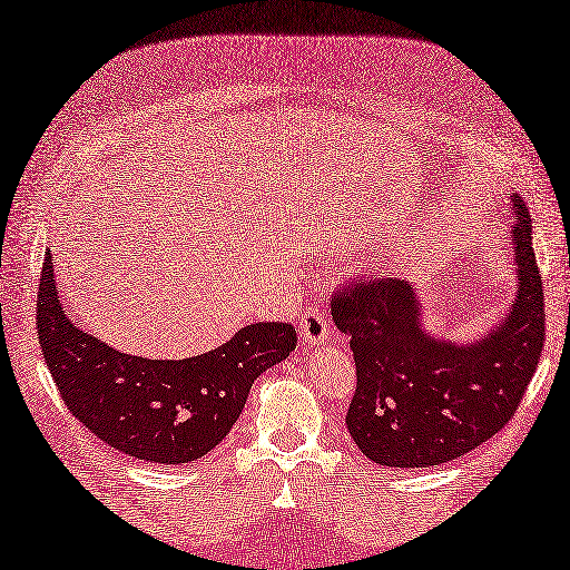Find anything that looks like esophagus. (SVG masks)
<instances>
[{
	"label": "esophagus",
	"instance_id": "esophagus-1",
	"mask_svg": "<svg viewBox=\"0 0 570 570\" xmlns=\"http://www.w3.org/2000/svg\"><path fill=\"white\" fill-rule=\"evenodd\" d=\"M297 331H301V337L305 343L321 345L327 341V337H331V317H327V313L321 305H311V307H305Z\"/></svg>",
	"mask_w": 570,
	"mask_h": 570
}]
</instances>
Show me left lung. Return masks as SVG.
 I'll list each match as a JSON object with an SVG mask.
<instances>
[{
  "label": "left lung",
  "instance_id": "1",
  "mask_svg": "<svg viewBox=\"0 0 570 570\" xmlns=\"http://www.w3.org/2000/svg\"><path fill=\"white\" fill-rule=\"evenodd\" d=\"M515 209L518 295L505 321L471 345L433 341L405 279L381 277L335 291L331 313L351 335L355 393L345 423L371 461L428 468L455 461L503 431L521 405L546 343L543 279L531 215Z\"/></svg>",
  "mask_w": 570,
  "mask_h": 570
}]
</instances>
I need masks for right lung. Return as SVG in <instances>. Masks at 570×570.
<instances>
[{
	"mask_svg": "<svg viewBox=\"0 0 570 570\" xmlns=\"http://www.w3.org/2000/svg\"><path fill=\"white\" fill-rule=\"evenodd\" d=\"M47 253L37 297L45 363L79 423L139 461L179 465L203 458L243 413L259 373L295 351L287 323H255L213 353L187 361L125 355L65 317Z\"/></svg>",
	"mask_w": 570,
	"mask_h": 570,
	"instance_id": "right-lung-1",
	"label": "right lung"
}]
</instances>
